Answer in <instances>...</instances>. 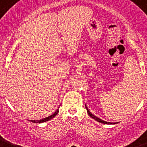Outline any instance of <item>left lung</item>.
Listing matches in <instances>:
<instances>
[{"mask_svg":"<svg viewBox=\"0 0 147 147\" xmlns=\"http://www.w3.org/2000/svg\"><path fill=\"white\" fill-rule=\"evenodd\" d=\"M85 107H86V108H87V113H88V114H89V116H90L91 117L93 118V119H96V121L99 122V123H104V124H113V123H108V122L104 121V120H102V119H99V118H98V117H96V116H94V115H93V114H92V113H91L90 111H89L88 108H87V105H85Z\"/></svg>","mask_w":147,"mask_h":147,"instance_id":"left-lung-1","label":"left lung"}]
</instances>
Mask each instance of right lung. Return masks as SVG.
<instances>
[{"mask_svg": "<svg viewBox=\"0 0 147 147\" xmlns=\"http://www.w3.org/2000/svg\"><path fill=\"white\" fill-rule=\"evenodd\" d=\"M58 112H59V110H57L56 111L53 113L52 115L49 116V117H48L44 118V119H39V120H30V121H32V123H43V122L49 121V120H50V119H51L52 118L55 117V116H56L57 114L58 113Z\"/></svg>", "mask_w": 147, "mask_h": 147, "instance_id": "1", "label": "right lung"}]
</instances>
